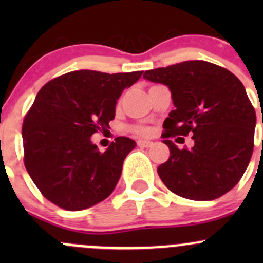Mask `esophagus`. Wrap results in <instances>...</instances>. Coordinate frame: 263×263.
<instances>
[{
	"label": "esophagus",
	"mask_w": 263,
	"mask_h": 263,
	"mask_svg": "<svg viewBox=\"0 0 263 263\" xmlns=\"http://www.w3.org/2000/svg\"><path fill=\"white\" fill-rule=\"evenodd\" d=\"M137 145H139L140 147H151L154 145V142L147 141V140H139V141H137Z\"/></svg>",
	"instance_id": "obj_1"
}]
</instances>
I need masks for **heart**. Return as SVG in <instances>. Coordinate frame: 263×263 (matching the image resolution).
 I'll return each mask as SVG.
<instances>
[{"label": "heart", "mask_w": 263, "mask_h": 263, "mask_svg": "<svg viewBox=\"0 0 263 263\" xmlns=\"http://www.w3.org/2000/svg\"><path fill=\"white\" fill-rule=\"evenodd\" d=\"M136 132L140 135H148L150 134V129L147 127H136Z\"/></svg>", "instance_id": "obj_1"}]
</instances>
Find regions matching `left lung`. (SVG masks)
Masks as SVG:
<instances>
[{"instance_id":"8db88e82","label":"left lung","mask_w":263,"mask_h":263,"mask_svg":"<svg viewBox=\"0 0 263 263\" xmlns=\"http://www.w3.org/2000/svg\"><path fill=\"white\" fill-rule=\"evenodd\" d=\"M144 79L168 86L176 107L164 121L163 142L171 151L158 166L164 184L196 201L229 192L248 166L256 128V112L239 79L206 61L148 70ZM190 133L191 149L181 151L170 140Z\"/></svg>"}]
</instances>
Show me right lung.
I'll return each mask as SVG.
<instances>
[{"label": "right lung", "mask_w": 263, "mask_h": 263, "mask_svg": "<svg viewBox=\"0 0 263 263\" xmlns=\"http://www.w3.org/2000/svg\"><path fill=\"white\" fill-rule=\"evenodd\" d=\"M142 71L80 70L47 82L24 119V163L42 195L68 211L89 209L108 197L136 142L117 137L100 153L91 136L109 128L117 100Z\"/></svg>", "instance_id": "obj_1"}]
</instances>
